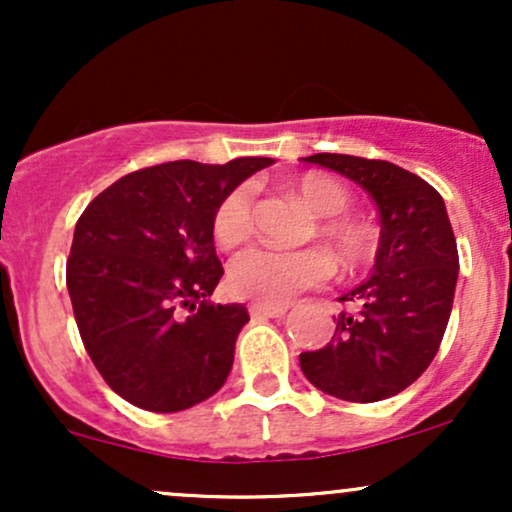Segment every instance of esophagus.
I'll return each mask as SVG.
<instances>
[{
	"label": "esophagus",
	"mask_w": 512,
	"mask_h": 512,
	"mask_svg": "<svg viewBox=\"0 0 512 512\" xmlns=\"http://www.w3.org/2000/svg\"><path fill=\"white\" fill-rule=\"evenodd\" d=\"M252 317H281L289 310V305H267V303H252L250 305Z\"/></svg>",
	"instance_id": "esophagus-1"
}]
</instances>
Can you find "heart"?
<instances>
[{
  "label": "heart",
  "instance_id": "1",
  "mask_svg": "<svg viewBox=\"0 0 512 512\" xmlns=\"http://www.w3.org/2000/svg\"><path fill=\"white\" fill-rule=\"evenodd\" d=\"M293 192L303 199L315 216L317 236L330 245L337 262L346 269H358L370 262L375 236L366 223L346 216L351 207L349 190L339 180L322 173H303L293 180ZM211 233L221 248L243 245L255 233V195L250 185H238L221 199L211 219ZM332 264L322 250H276L250 248L228 264V289L248 301L279 305L298 291L322 284Z\"/></svg>",
  "mask_w": 512,
  "mask_h": 512
}]
</instances>
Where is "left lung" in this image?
<instances>
[{"label": "left lung", "instance_id": "8db88e82", "mask_svg": "<svg viewBox=\"0 0 512 512\" xmlns=\"http://www.w3.org/2000/svg\"><path fill=\"white\" fill-rule=\"evenodd\" d=\"M305 163L337 170L373 197L380 245L373 276L344 293L332 342L303 351L317 390L346 402H380L431 366L455 298V233L436 187L390 161L315 154Z\"/></svg>", "mask_w": 512, "mask_h": 512}]
</instances>
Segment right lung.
Here are the masks:
<instances>
[{
	"label": "right lung",
	"instance_id": "right-lung-1",
	"mask_svg": "<svg viewBox=\"0 0 512 512\" xmlns=\"http://www.w3.org/2000/svg\"><path fill=\"white\" fill-rule=\"evenodd\" d=\"M272 158L170 161L134 170L74 228L67 289L93 366L134 407L170 414L221 390L245 305L211 303L223 276L211 219Z\"/></svg>",
	"mask_w": 512,
	"mask_h": 512
}]
</instances>
